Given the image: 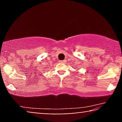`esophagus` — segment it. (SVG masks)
Returning <instances> with one entry per match:
<instances>
[{"instance_id":"esophagus-1","label":"esophagus","mask_w":122,"mask_h":122,"mask_svg":"<svg viewBox=\"0 0 122 122\" xmlns=\"http://www.w3.org/2000/svg\"><path fill=\"white\" fill-rule=\"evenodd\" d=\"M66 61V60H63V61H59V62L61 63H64Z\"/></svg>"}]
</instances>
